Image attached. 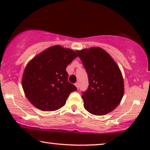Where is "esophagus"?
I'll return each mask as SVG.
<instances>
[{
  "label": "esophagus",
  "mask_w": 150,
  "mask_h": 150,
  "mask_svg": "<svg viewBox=\"0 0 150 150\" xmlns=\"http://www.w3.org/2000/svg\"><path fill=\"white\" fill-rule=\"evenodd\" d=\"M75 86H76V87H77V89H79V83H75Z\"/></svg>",
  "instance_id": "1"
}]
</instances>
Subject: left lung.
I'll list each match as a JSON object with an SVG mask.
<instances>
[{"label": "left lung", "instance_id": "8db88e82", "mask_svg": "<svg viewBox=\"0 0 150 150\" xmlns=\"http://www.w3.org/2000/svg\"><path fill=\"white\" fill-rule=\"evenodd\" d=\"M87 71L89 87L82 91L84 107L90 113L103 115L115 108L124 95V80L118 65L100 48L76 50Z\"/></svg>", "mask_w": 150, "mask_h": 150}]
</instances>
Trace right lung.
Listing matches in <instances>:
<instances>
[{
  "label": "right lung",
  "instance_id": "1",
  "mask_svg": "<svg viewBox=\"0 0 150 150\" xmlns=\"http://www.w3.org/2000/svg\"><path fill=\"white\" fill-rule=\"evenodd\" d=\"M77 54L71 49L54 46L28 63L22 77L27 99L39 109L53 111L63 107L71 92L77 90L68 81L66 67Z\"/></svg>",
  "mask_w": 150,
  "mask_h": 150
}]
</instances>
